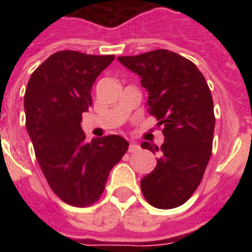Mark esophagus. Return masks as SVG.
I'll return each mask as SVG.
<instances>
[{
	"mask_svg": "<svg viewBox=\"0 0 252 252\" xmlns=\"http://www.w3.org/2000/svg\"><path fill=\"white\" fill-rule=\"evenodd\" d=\"M139 150H140V147H139L137 144H135V143H131L129 147H128V151H129V153H137Z\"/></svg>",
	"mask_w": 252,
	"mask_h": 252,
	"instance_id": "1",
	"label": "esophagus"
}]
</instances>
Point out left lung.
Listing matches in <instances>:
<instances>
[{
    "mask_svg": "<svg viewBox=\"0 0 252 252\" xmlns=\"http://www.w3.org/2000/svg\"><path fill=\"white\" fill-rule=\"evenodd\" d=\"M119 62L140 77L148 92L147 110L163 126L157 167L140 181L144 198L159 209L185 204L200 185L211 159L215 113L211 90L189 59L169 50L119 57Z\"/></svg>",
    "mask_w": 252,
    "mask_h": 252,
    "instance_id": "obj_1",
    "label": "left lung"
}]
</instances>
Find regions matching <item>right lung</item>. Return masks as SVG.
Masks as SVG:
<instances>
[{"mask_svg": "<svg viewBox=\"0 0 252 252\" xmlns=\"http://www.w3.org/2000/svg\"><path fill=\"white\" fill-rule=\"evenodd\" d=\"M115 55L59 51L31 75L24 95L25 126L36 159L54 193L72 206L98 200L112 167L129 143L119 135L86 140L81 121L92 105L94 81Z\"/></svg>", "mask_w": 252, "mask_h": 252, "instance_id": "right-lung-1", "label": "right lung"}]
</instances>
